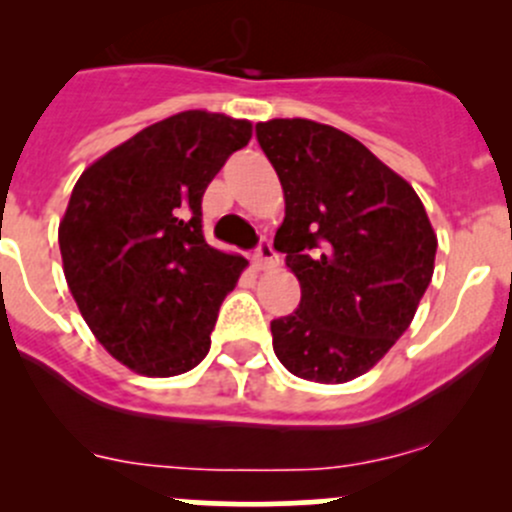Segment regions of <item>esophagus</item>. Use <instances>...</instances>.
Returning a JSON list of instances; mask_svg holds the SVG:
<instances>
[{
    "instance_id": "obj_1",
    "label": "esophagus",
    "mask_w": 512,
    "mask_h": 512,
    "mask_svg": "<svg viewBox=\"0 0 512 512\" xmlns=\"http://www.w3.org/2000/svg\"><path fill=\"white\" fill-rule=\"evenodd\" d=\"M252 260H255L257 270H267V267L277 265V260H280V257H277V252H275V247H272V242L267 240V237H262L260 245H257V250H255V257H252Z\"/></svg>"
}]
</instances>
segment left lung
Returning <instances> with one entry per match:
<instances>
[{
  "label": "left lung",
  "instance_id": "1",
  "mask_svg": "<svg viewBox=\"0 0 512 512\" xmlns=\"http://www.w3.org/2000/svg\"><path fill=\"white\" fill-rule=\"evenodd\" d=\"M285 190V252L302 299L272 319L287 371L319 384L366 374L409 329L436 260L416 190L349 133L307 118L257 123Z\"/></svg>",
  "mask_w": 512,
  "mask_h": 512
}]
</instances>
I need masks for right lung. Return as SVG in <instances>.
I'll list each match as a JSON object with an SVG mask.
<instances>
[{
	"instance_id": "right-lung-1",
	"label": "right lung",
	"mask_w": 512,
	"mask_h": 512,
	"mask_svg": "<svg viewBox=\"0 0 512 512\" xmlns=\"http://www.w3.org/2000/svg\"><path fill=\"white\" fill-rule=\"evenodd\" d=\"M250 121L183 111L98 158L59 225L64 275L106 352L146 376L198 366L247 260L205 242L203 193Z\"/></svg>"
}]
</instances>
